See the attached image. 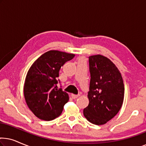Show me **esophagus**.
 <instances>
[{"label":"esophagus","instance_id":"obj_1","mask_svg":"<svg viewBox=\"0 0 146 146\" xmlns=\"http://www.w3.org/2000/svg\"><path fill=\"white\" fill-rule=\"evenodd\" d=\"M72 96V98L73 99H76V98H77L79 96V94H78V95H76V94H72L71 95Z\"/></svg>","mask_w":146,"mask_h":146}]
</instances>
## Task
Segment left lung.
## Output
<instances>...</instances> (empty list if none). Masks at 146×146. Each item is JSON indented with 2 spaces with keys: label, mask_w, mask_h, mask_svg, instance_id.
<instances>
[{
  "label": "left lung",
  "mask_w": 146,
  "mask_h": 146,
  "mask_svg": "<svg viewBox=\"0 0 146 146\" xmlns=\"http://www.w3.org/2000/svg\"><path fill=\"white\" fill-rule=\"evenodd\" d=\"M90 82L89 104L84 109V117L95 125H103L117 114L124 97V84L119 70L108 58L88 57Z\"/></svg>",
  "instance_id": "obj_1"
}]
</instances>
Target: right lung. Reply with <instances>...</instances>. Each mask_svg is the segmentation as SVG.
Listing matches in <instances>:
<instances>
[{
	"label": "right lung",
	"instance_id": "add662e5",
	"mask_svg": "<svg viewBox=\"0 0 146 146\" xmlns=\"http://www.w3.org/2000/svg\"><path fill=\"white\" fill-rule=\"evenodd\" d=\"M74 56L50 50L40 56L28 71L24 94L28 106L38 118L50 121L62 112L69 96L62 89L58 88V83H60L58 77L61 66Z\"/></svg>",
	"mask_w": 146,
	"mask_h": 146
}]
</instances>
